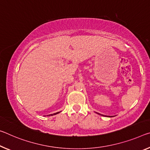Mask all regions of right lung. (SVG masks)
Instances as JSON below:
<instances>
[{"mask_svg":"<svg viewBox=\"0 0 150 150\" xmlns=\"http://www.w3.org/2000/svg\"><path fill=\"white\" fill-rule=\"evenodd\" d=\"M59 112H57V113H53V114H50V115H56V114H57V113H59Z\"/></svg>","mask_w":150,"mask_h":150,"instance_id":"add662e5","label":"right lung"}]
</instances>
